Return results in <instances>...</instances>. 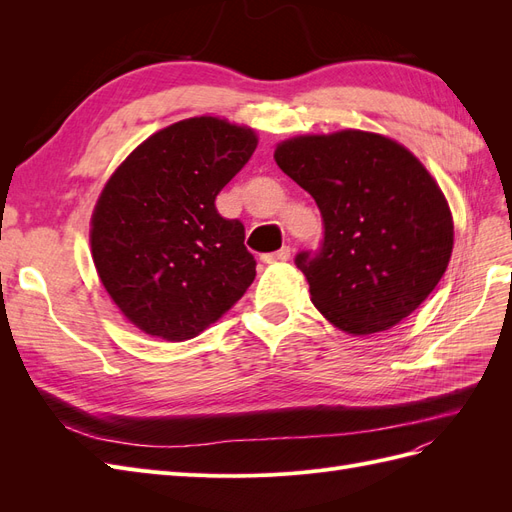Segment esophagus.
Returning <instances> with one entry per match:
<instances>
[{"mask_svg":"<svg viewBox=\"0 0 512 512\" xmlns=\"http://www.w3.org/2000/svg\"><path fill=\"white\" fill-rule=\"evenodd\" d=\"M290 258V247H282V250H277V252H271V254H262V262H265V265H271V262H284V260H288Z\"/></svg>","mask_w":512,"mask_h":512,"instance_id":"34e87169","label":"esophagus"}]
</instances>
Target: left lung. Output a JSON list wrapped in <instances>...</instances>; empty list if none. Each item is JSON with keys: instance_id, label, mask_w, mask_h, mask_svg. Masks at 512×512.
Masks as SVG:
<instances>
[{"instance_id": "obj_1", "label": "left lung", "mask_w": 512, "mask_h": 512, "mask_svg": "<svg viewBox=\"0 0 512 512\" xmlns=\"http://www.w3.org/2000/svg\"><path fill=\"white\" fill-rule=\"evenodd\" d=\"M275 162L322 215L320 250L294 258L318 312L350 335L408 318L453 252V215L427 168L393 138L363 130L288 138Z\"/></svg>"}]
</instances>
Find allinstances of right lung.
Segmentation results:
<instances>
[{"label": "right lung", "mask_w": 512, "mask_h": 512, "mask_svg": "<svg viewBox=\"0 0 512 512\" xmlns=\"http://www.w3.org/2000/svg\"><path fill=\"white\" fill-rule=\"evenodd\" d=\"M256 132L220 117L173 123L138 145L91 215L100 282L134 327L166 342L203 333L256 277L245 228L215 198L252 158Z\"/></svg>", "instance_id": "right-lung-1"}]
</instances>
